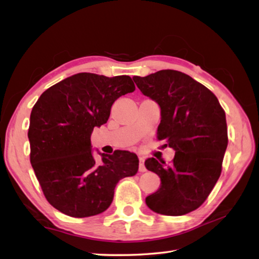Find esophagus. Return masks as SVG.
<instances>
[{
	"label": "esophagus",
	"instance_id": "1",
	"mask_svg": "<svg viewBox=\"0 0 259 259\" xmlns=\"http://www.w3.org/2000/svg\"><path fill=\"white\" fill-rule=\"evenodd\" d=\"M145 160H144L143 156H139V171L140 172H145L146 171V166H145Z\"/></svg>",
	"mask_w": 259,
	"mask_h": 259
}]
</instances>
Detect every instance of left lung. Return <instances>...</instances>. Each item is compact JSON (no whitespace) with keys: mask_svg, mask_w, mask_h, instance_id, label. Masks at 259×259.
I'll return each instance as SVG.
<instances>
[{"mask_svg":"<svg viewBox=\"0 0 259 259\" xmlns=\"http://www.w3.org/2000/svg\"><path fill=\"white\" fill-rule=\"evenodd\" d=\"M143 95L160 106L157 139L171 147V164L154 157L145 166L161 179L159 190L146 204L156 213L182 216L198 209L208 198L222 172L227 147L224 109L208 88L174 69L134 76Z\"/></svg>","mask_w":259,"mask_h":259,"instance_id":"8db88e82","label":"left lung"}]
</instances>
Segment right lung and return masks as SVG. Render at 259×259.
Wrapping results in <instances>:
<instances>
[{"label": "right lung", "mask_w": 259, "mask_h": 259, "mask_svg": "<svg viewBox=\"0 0 259 259\" xmlns=\"http://www.w3.org/2000/svg\"><path fill=\"white\" fill-rule=\"evenodd\" d=\"M131 77L77 73L46 90L30 113V163L45 196L67 216L83 218L102 213L114 198L120 179L135 176V153H99L91 146L95 126L105 124L115 100L134 93Z\"/></svg>", "instance_id": "obj_1"}]
</instances>
